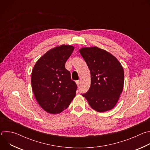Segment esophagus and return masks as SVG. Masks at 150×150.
Masks as SVG:
<instances>
[{
	"label": "esophagus",
	"instance_id": "1",
	"mask_svg": "<svg viewBox=\"0 0 150 150\" xmlns=\"http://www.w3.org/2000/svg\"><path fill=\"white\" fill-rule=\"evenodd\" d=\"M76 84H77L78 86H79V85H80V81H79V80L76 81Z\"/></svg>",
	"mask_w": 150,
	"mask_h": 150
}]
</instances>
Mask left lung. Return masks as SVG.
<instances>
[{
	"label": "left lung",
	"instance_id": "obj_1",
	"mask_svg": "<svg viewBox=\"0 0 150 150\" xmlns=\"http://www.w3.org/2000/svg\"><path fill=\"white\" fill-rule=\"evenodd\" d=\"M91 74V86L82 96L91 108L98 112L112 109L122 92L124 72L118 60L97 47L79 50Z\"/></svg>",
	"mask_w": 150,
	"mask_h": 150
}]
</instances>
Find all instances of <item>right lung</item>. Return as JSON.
<instances>
[{
    "label": "right lung",
    "instance_id": "obj_1",
    "mask_svg": "<svg viewBox=\"0 0 150 150\" xmlns=\"http://www.w3.org/2000/svg\"><path fill=\"white\" fill-rule=\"evenodd\" d=\"M74 50L62 45L49 50L36 62L31 74L34 96L46 112L57 114L67 109L75 97L77 85L65 68Z\"/></svg>",
    "mask_w": 150,
    "mask_h": 150
}]
</instances>
